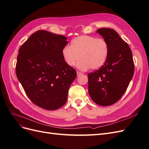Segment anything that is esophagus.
<instances>
[{"label":"esophagus","mask_w":149,"mask_h":149,"mask_svg":"<svg viewBox=\"0 0 149 149\" xmlns=\"http://www.w3.org/2000/svg\"><path fill=\"white\" fill-rule=\"evenodd\" d=\"M76 73H77V76H79L83 74V73H81V72H79V71H77V72H76Z\"/></svg>","instance_id":"obj_1"}]
</instances>
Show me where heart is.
Wrapping results in <instances>:
<instances>
[{
  "label": "heart",
  "mask_w": 149,
  "mask_h": 149,
  "mask_svg": "<svg viewBox=\"0 0 149 149\" xmlns=\"http://www.w3.org/2000/svg\"><path fill=\"white\" fill-rule=\"evenodd\" d=\"M62 56L66 63L74 66L77 65L81 70L89 68L97 70L105 63L108 55V45L103 38L89 35H81L72 40L71 47L65 46L62 49Z\"/></svg>",
  "instance_id": "obj_1"
}]
</instances>
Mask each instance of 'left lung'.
I'll use <instances>...</instances> for the list:
<instances>
[{"instance_id":"left-lung-1","label":"left lung","mask_w":149,"mask_h":149,"mask_svg":"<svg viewBox=\"0 0 149 149\" xmlns=\"http://www.w3.org/2000/svg\"><path fill=\"white\" fill-rule=\"evenodd\" d=\"M108 45V55L100 70L88 74V92L97 104L107 106L123 96L134 73L132 53L128 44L111 29L97 30Z\"/></svg>"}]
</instances>
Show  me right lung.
Returning <instances> with one entry per match:
<instances>
[{
    "mask_svg": "<svg viewBox=\"0 0 149 149\" xmlns=\"http://www.w3.org/2000/svg\"><path fill=\"white\" fill-rule=\"evenodd\" d=\"M66 40L63 35L38 30L19 50L17 78L30 100L45 109L56 110L65 104L77 76L62 56V49L68 43Z\"/></svg>",
    "mask_w": 149,
    "mask_h": 149,
    "instance_id": "right-lung-1",
    "label": "right lung"
}]
</instances>
